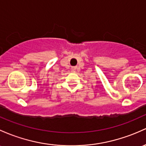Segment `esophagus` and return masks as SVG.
Returning <instances> with one entry per match:
<instances>
[{"label": "esophagus", "mask_w": 146, "mask_h": 146, "mask_svg": "<svg viewBox=\"0 0 146 146\" xmlns=\"http://www.w3.org/2000/svg\"><path fill=\"white\" fill-rule=\"evenodd\" d=\"M76 67H73V68H72V71H76Z\"/></svg>", "instance_id": "34e87169"}]
</instances>
